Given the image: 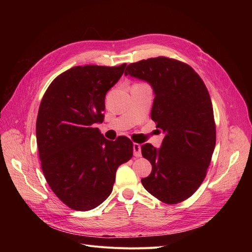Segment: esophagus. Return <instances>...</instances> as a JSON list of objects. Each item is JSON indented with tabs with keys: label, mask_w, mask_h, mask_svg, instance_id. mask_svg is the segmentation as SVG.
<instances>
[{
	"label": "esophagus",
	"mask_w": 252,
	"mask_h": 252,
	"mask_svg": "<svg viewBox=\"0 0 252 252\" xmlns=\"http://www.w3.org/2000/svg\"><path fill=\"white\" fill-rule=\"evenodd\" d=\"M133 156L136 158H140L142 156V151H141V145L138 143L133 144Z\"/></svg>",
	"instance_id": "obj_1"
}]
</instances>
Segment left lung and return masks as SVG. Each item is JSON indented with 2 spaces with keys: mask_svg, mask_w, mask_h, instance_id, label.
<instances>
[{
  "mask_svg": "<svg viewBox=\"0 0 252 252\" xmlns=\"http://www.w3.org/2000/svg\"><path fill=\"white\" fill-rule=\"evenodd\" d=\"M128 74L151 85L155 93L151 119L165 133L161 148L149 143L141 146L142 156L152 166L142 184L163 203H181L201 186L216 146L208 90L188 64L166 57L129 64Z\"/></svg>",
  "mask_w": 252,
  "mask_h": 252,
  "instance_id": "1",
  "label": "left lung"
}]
</instances>
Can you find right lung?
I'll return each mask as SVG.
<instances>
[{"mask_svg": "<svg viewBox=\"0 0 252 252\" xmlns=\"http://www.w3.org/2000/svg\"><path fill=\"white\" fill-rule=\"evenodd\" d=\"M125 67H72L51 82L42 98L35 129L41 167L52 191L71 209L102 204L118 167L132 158L130 140H106L94 127L104 120L106 94Z\"/></svg>", "mask_w": 252, "mask_h": 252, "instance_id": "add662e5", "label": "right lung"}]
</instances>
